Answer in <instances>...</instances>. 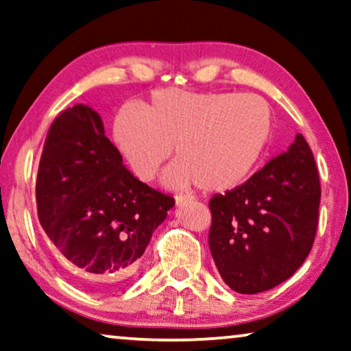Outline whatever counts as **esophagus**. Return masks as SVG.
<instances>
[{
	"label": "esophagus",
	"mask_w": 351,
	"mask_h": 351,
	"mask_svg": "<svg viewBox=\"0 0 351 351\" xmlns=\"http://www.w3.org/2000/svg\"><path fill=\"white\" fill-rule=\"evenodd\" d=\"M189 200H192V198H191V197H187V195H176V197H175V203H176L178 206L182 205V203L189 202Z\"/></svg>",
	"instance_id": "1"
}]
</instances>
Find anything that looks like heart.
<instances>
[{
  "label": "heart",
  "mask_w": 351,
  "mask_h": 351,
  "mask_svg": "<svg viewBox=\"0 0 351 351\" xmlns=\"http://www.w3.org/2000/svg\"><path fill=\"white\" fill-rule=\"evenodd\" d=\"M274 132L269 104L254 94L159 90L142 108L124 106L113 121V142L140 181L148 182L175 146L164 173L173 189L200 186L227 192L257 170Z\"/></svg>",
  "instance_id": "1"
}]
</instances>
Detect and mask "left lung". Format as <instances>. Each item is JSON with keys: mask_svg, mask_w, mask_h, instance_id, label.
Listing matches in <instances>:
<instances>
[{"mask_svg": "<svg viewBox=\"0 0 351 351\" xmlns=\"http://www.w3.org/2000/svg\"><path fill=\"white\" fill-rule=\"evenodd\" d=\"M320 197L315 159L296 134L244 184L211 198L209 250L230 289L255 295L295 274L315 239Z\"/></svg>", "mask_w": 351, "mask_h": 351, "instance_id": "left-lung-1", "label": "left lung"}]
</instances>
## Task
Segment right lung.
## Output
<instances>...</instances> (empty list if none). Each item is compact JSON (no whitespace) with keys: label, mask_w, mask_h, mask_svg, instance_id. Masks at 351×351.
I'll return each mask as SVG.
<instances>
[{"label":"right lung","mask_w":351,"mask_h":351,"mask_svg":"<svg viewBox=\"0 0 351 351\" xmlns=\"http://www.w3.org/2000/svg\"><path fill=\"white\" fill-rule=\"evenodd\" d=\"M36 205L45 234L82 287L106 293L135 269L175 200L130 173L101 114L75 104L47 135Z\"/></svg>","instance_id":"add662e5"}]
</instances>
